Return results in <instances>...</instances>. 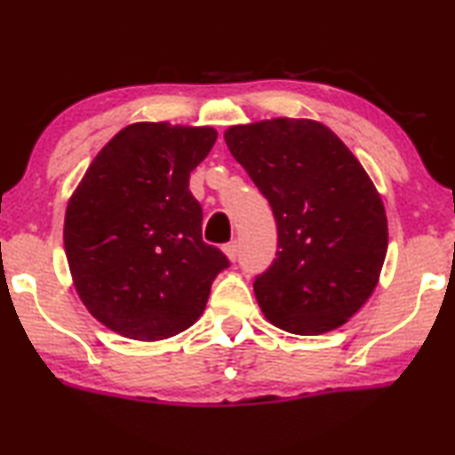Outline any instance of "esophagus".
I'll list each match as a JSON object with an SVG mask.
<instances>
[{"instance_id":"esophagus-1","label":"esophagus","mask_w":455,"mask_h":455,"mask_svg":"<svg viewBox=\"0 0 455 455\" xmlns=\"http://www.w3.org/2000/svg\"><path fill=\"white\" fill-rule=\"evenodd\" d=\"M222 251H225V255L230 261H235L236 253H239V245H236V241H230V243H227L225 247H222Z\"/></svg>"}]
</instances>
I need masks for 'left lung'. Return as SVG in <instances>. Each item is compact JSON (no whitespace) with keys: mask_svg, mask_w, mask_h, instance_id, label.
<instances>
[{"mask_svg":"<svg viewBox=\"0 0 455 455\" xmlns=\"http://www.w3.org/2000/svg\"><path fill=\"white\" fill-rule=\"evenodd\" d=\"M225 140L278 227L276 259L253 283L259 309L291 334L340 328L373 294L387 251L386 208L367 171L315 119L230 125Z\"/></svg>","mask_w":455,"mask_h":455,"instance_id":"obj_1","label":"left lung"}]
</instances>
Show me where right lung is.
<instances>
[{"mask_svg":"<svg viewBox=\"0 0 455 455\" xmlns=\"http://www.w3.org/2000/svg\"><path fill=\"white\" fill-rule=\"evenodd\" d=\"M216 136L210 125H125L69 196L63 247L74 289L119 336L156 342L191 328L228 266L202 241V208L189 191Z\"/></svg>","mask_w":455,"mask_h":455,"instance_id":"obj_1","label":"right lung"}]
</instances>
